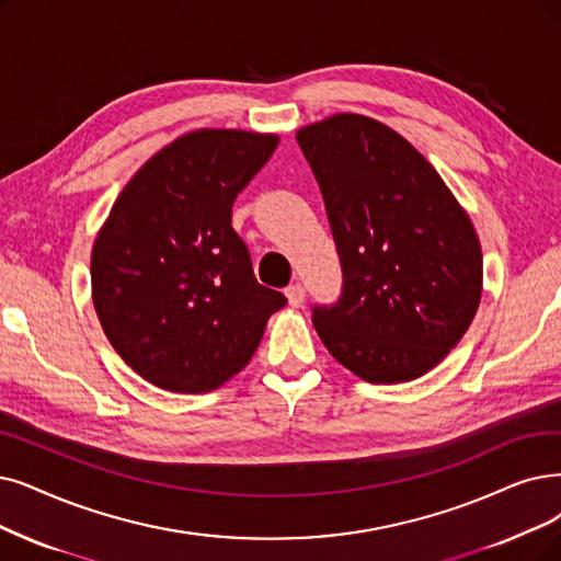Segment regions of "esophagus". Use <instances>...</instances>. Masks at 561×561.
I'll use <instances>...</instances> for the list:
<instances>
[{"label": "esophagus", "mask_w": 561, "mask_h": 561, "mask_svg": "<svg viewBox=\"0 0 561 561\" xmlns=\"http://www.w3.org/2000/svg\"><path fill=\"white\" fill-rule=\"evenodd\" d=\"M285 297H287L289 306L299 308V306L304 304V299H306V289H304L299 283H295V285H289V287L285 289Z\"/></svg>", "instance_id": "34e87169"}]
</instances>
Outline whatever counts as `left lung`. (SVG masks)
Returning a JSON list of instances; mask_svg holds the SVG:
<instances>
[{"mask_svg":"<svg viewBox=\"0 0 561 561\" xmlns=\"http://www.w3.org/2000/svg\"><path fill=\"white\" fill-rule=\"evenodd\" d=\"M343 289L312 306L335 362L366 382H410L458 345L481 301L483 257L472 220L435 168L402 136L364 115L304 126Z\"/></svg>","mask_w":561,"mask_h":561,"instance_id":"obj_1","label":"left lung"}]
</instances>
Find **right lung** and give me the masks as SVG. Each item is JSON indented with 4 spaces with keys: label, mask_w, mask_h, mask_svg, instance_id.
Returning <instances> with one entry per match:
<instances>
[{
    "label": "right lung",
    "mask_w": 561,
    "mask_h": 561,
    "mask_svg": "<svg viewBox=\"0 0 561 561\" xmlns=\"http://www.w3.org/2000/svg\"><path fill=\"white\" fill-rule=\"evenodd\" d=\"M278 136L203 128L136 172L92 251V299L110 345L147 382L218 389L255 354L285 295L255 280L232 228L237 195Z\"/></svg>",
    "instance_id": "add662e5"
}]
</instances>
